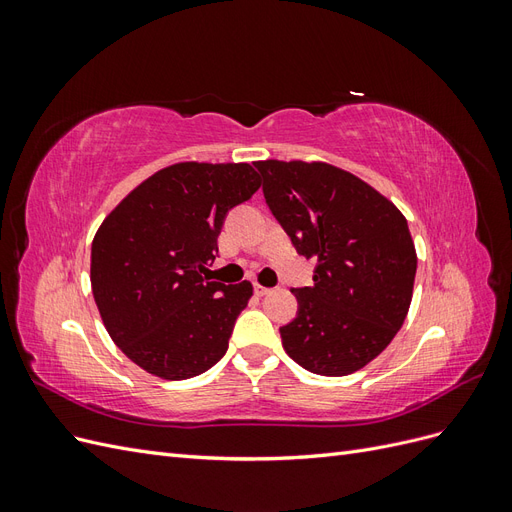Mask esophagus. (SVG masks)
Instances as JSON below:
<instances>
[{
    "mask_svg": "<svg viewBox=\"0 0 512 512\" xmlns=\"http://www.w3.org/2000/svg\"><path fill=\"white\" fill-rule=\"evenodd\" d=\"M254 292L258 294V297H265V294H269V292H271V288H265V286L256 284V286H254Z\"/></svg>",
    "mask_w": 512,
    "mask_h": 512,
    "instance_id": "1",
    "label": "esophagus"
}]
</instances>
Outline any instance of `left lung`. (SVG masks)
<instances>
[{
	"mask_svg": "<svg viewBox=\"0 0 512 512\" xmlns=\"http://www.w3.org/2000/svg\"><path fill=\"white\" fill-rule=\"evenodd\" d=\"M262 192L297 252L316 260L314 286L292 288L297 318L280 329L292 361L348 376L391 344L414 288L416 250L389 198L327 162H256Z\"/></svg>",
	"mask_w": 512,
	"mask_h": 512,
	"instance_id": "1",
	"label": "left lung"
}]
</instances>
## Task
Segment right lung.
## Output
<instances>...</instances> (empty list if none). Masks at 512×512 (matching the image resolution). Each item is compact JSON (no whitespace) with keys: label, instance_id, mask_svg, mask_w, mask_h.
Instances as JSON below:
<instances>
[{"label":"right lung","instance_id":"1","mask_svg":"<svg viewBox=\"0 0 512 512\" xmlns=\"http://www.w3.org/2000/svg\"><path fill=\"white\" fill-rule=\"evenodd\" d=\"M260 188L250 164L179 162L106 215L91 243V290L119 350L149 374L188 380L228 350L252 284L211 282L226 213Z\"/></svg>","mask_w":512,"mask_h":512}]
</instances>
